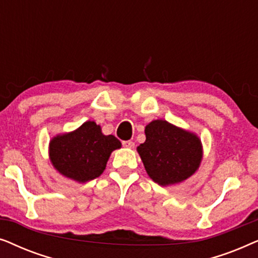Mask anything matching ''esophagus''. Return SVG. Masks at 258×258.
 Returning a JSON list of instances; mask_svg holds the SVG:
<instances>
[{"mask_svg": "<svg viewBox=\"0 0 258 258\" xmlns=\"http://www.w3.org/2000/svg\"><path fill=\"white\" fill-rule=\"evenodd\" d=\"M122 144H123V147L129 148V149H132V148L135 147V143H134L133 141H123Z\"/></svg>", "mask_w": 258, "mask_h": 258, "instance_id": "34e87169", "label": "esophagus"}]
</instances>
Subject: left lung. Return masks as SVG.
Returning <instances> with one entry per match:
<instances>
[{
    "mask_svg": "<svg viewBox=\"0 0 258 258\" xmlns=\"http://www.w3.org/2000/svg\"><path fill=\"white\" fill-rule=\"evenodd\" d=\"M146 142L137 147L147 174L160 185L183 182L195 174L202 161L201 140L195 134L163 119L146 126Z\"/></svg>",
    "mask_w": 258,
    "mask_h": 258,
    "instance_id": "left-lung-1",
    "label": "left lung"
}]
</instances>
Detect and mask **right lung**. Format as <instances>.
<instances>
[{"mask_svg": "<svg viewBox=\"0 0 258 258\" xmlns=\"http://www.w3.org/2000/svg\"><path fill=\"white\" fill-rule=\"evenodd\" d=\"M119 148L121 142L114 135H103L100 125L88 121L72 133L51 139L49 157L59 174L84 183L98 177L110 154Z\"/></svg>", "mask_w": 258, "mask_h": 258, "instance_id": "obj_1", "label": "right lung"}]
</instances>
